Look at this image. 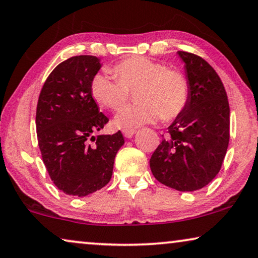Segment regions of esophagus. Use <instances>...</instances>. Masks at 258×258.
Listing matches in <instances>:
<instances>
[{
  "instance_id": "34e87169",
  "label": "esophagus",
  "mask_w": 258,
  "mask_h": 258,
  "mask_svg": "<svg viewBox=\"0 0 258 258\" xmlns=\"http://www.w3.org/2000/svg\"><path fill=\"white\" fill-rule=\"evenodd\" d=\"M136 132L134 129H123L122 130V134L123 136H124L125 138H132L134 136V134H135Z\"/></svg>"
}]
</instances>
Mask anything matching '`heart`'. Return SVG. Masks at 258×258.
I'll list each match as a JSON object with an SVG mask.
<instances>
[{"mask_svg": "<svg viewBox=\"0 0 258 258\" xmlns=\"http://www.w3.org/2000/svg\"><path fill=\"white\" fill-rule=\"evenodd\" d=\"M113 77L96 74L91 81V95L100 106L118 110L125 106L130 92H136L138 104L120 111L115 124L136 128L180 116L189 100V83L181 71L165 67L150 58L134 55L111 69Z\"/></svg>", "mask_w": 258, "mask_h": 258, "instance_id": "obj_1", "label": "heart"}]
</instances>
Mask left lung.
Segmentation results:
<instances>
[{"label":"left lung","mask_w":258,"mask_h":258,"mask_svg":"<svg viewBox=\"0 0 258 258\" xmlns=\"http://www.w3.org/2000/svg\"><path fill=\"white\" fill-rule=\"evenodd\" d=\"M189 83L186 109L150 158L152 174L177 191L205 187L221 169L229 144V102L215 70L199 55L178 51Z\"/></svg>","instance_id":"8db88e82"}]
</instances>
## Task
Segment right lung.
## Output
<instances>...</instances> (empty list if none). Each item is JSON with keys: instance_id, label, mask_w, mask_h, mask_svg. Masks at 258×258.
<instances>
[{"instance_id": "right-lung-1", "label": "right lung", "mask_w": 258, "mask_h": 258, "mask_svg": "<svg viewBox=\"0 0 258 258\" xmlns=\"http://www.w3.org/2000/svg\"><path fill=\"white\" fill-rule=\"evenodd\" d=\"M99 58L76 55L50 73L40 91L36 129L42 159L53 184L67 196L86 197L109 182L114 159L124 144L120 130L93 134L108 122L91 95Z\"/></svg>"}]
</instances>
